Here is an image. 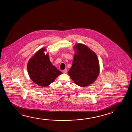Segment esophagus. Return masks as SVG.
<instances>
[{
  "label": "esophagus",
  "instance_id": "34e87169",
  "mask_svg": "<svg viewBox=\"0 0 132 132\" xmlns=\"http://www.w3.org/2000/svg\"><path fill=\"white\" fill-rule=\"evenodd\" d=\"M67 72V69H65L64 70H63V73H66Z\"/></svg>",
  "mask_w": 132,
  "mask_h": 132
}]
</instances>
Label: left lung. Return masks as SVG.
Listing matches in <instances>:
<instances>
[{
    "instance_id": "obj_1",
    "label": "left lung",
    "mask_w": 132,
    "mask_h": 132,
    "mask_svg": "<svg viewBox=\"0 0 132 132\" xmlns=\"http://www.w3.org/2000/svg\"><path fill=\"white\" fill-rule=\"evenodd\" d=\"M74 48L75 53L68 73L76 85L86 87L93 83L98 76V60L96 54L85 44L78 43Z\"/></svg>"
}]
</instances>
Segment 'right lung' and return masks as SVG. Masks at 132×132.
Returning <instances> with one entry per match:
<instances>
[{
    "mask_svg": "<svg viewBox=\"0 0 132 132\" xmlns=\"http://www.w3.org/2000/svg\"><path fill=\"white\" fill-rule=\"evenodd\" d=\"M45 47L39 50L29 59L27 69L29 77L37 85L47 87L62 72L52 65Z\"/></svg>",
    "mask_w": 132,
    "mask_h": 132,
    "instance_id": "add662e5",
    "label": "right lung"
}]
</instances>
